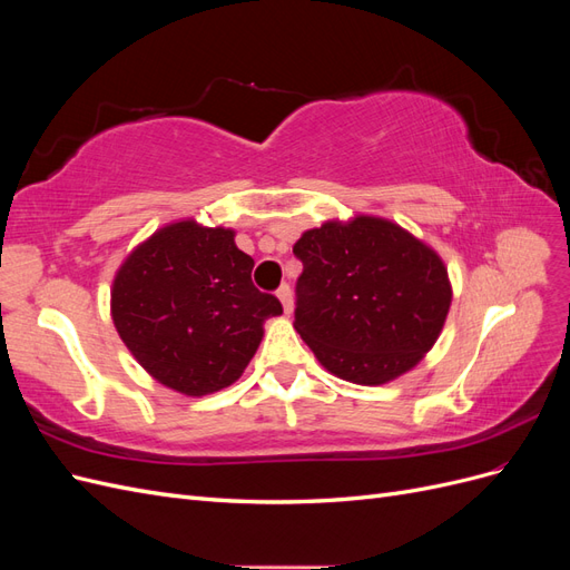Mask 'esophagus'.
Returning <instances> with one entry per match:
<instances>
[{
  "instance_id": "34e87169",
  "label": "esophagus",
  "mask_w": 570,
  "mask_h": 570,
  "mask_svg": "<svg viewBox=\"0 0 570 570\" xmlns=\"http://www.w3.org/2000/svg\"><path fill=\"white\" fill-rule=\"evenodd\" d=\"M278 299H281V304L285 308V314H292V289H289V285H281Z\"/></svg>"
}]
</instances>
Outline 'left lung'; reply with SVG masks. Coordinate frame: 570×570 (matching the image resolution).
<instances>
[{
    "mask_svg": "<svg viewBox=\"0 0 570 570\" xmlns=\"http://www.w3.org/2000/svg\"><path fill=\"white\" fill-rule=\"evenodd\" d=\"M295 331L323 368L356 385L411 371L438 342L452 304L440 254L377 216L327 220L295 247Z\"/></svg>",
    "mask_w": 570,
    "mask_h": 570,
    "instance_id": "obj_1",
    "label": "left lung"
}]
</instances>
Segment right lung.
<instances>
[{"mask_svg": "<svg viewBox=\"0 0 570 570\" xmlns=\"http://www.w3.org/2000/svg\"><path fill=\"white\" fill-rule=\"evenodd\" d=\"M254 258L235 230L168 223L120 264L111 318L120 340L154 381L187 396L233 385L281 316L278 297L252 283Z\"/></svg>", "mask_w": 570, "mask_h": 570, "instance_id": "right-lung-1", "label": "right lung"}]
</instances>
